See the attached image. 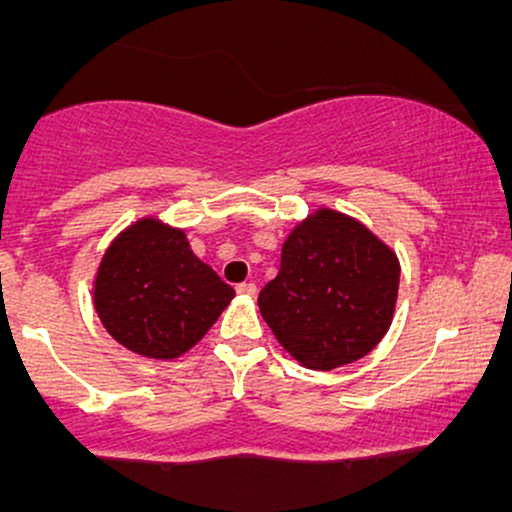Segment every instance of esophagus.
Returning a JSON list of instances; mask_svg holds the SVG:
<instances>
[{
  "label": "esophagus",
  "instance_id": "34e87169",
  "mask_svg": "<svg viewBox=\"0 0 512 512\" xmlns=\"http://www.w3.org/2000/svg\"><path fill=\"white\" fill-rule=\"evenodd\" d=\"M236 291L240 293V296H255L257 293V286L252 284V281H243V284L236 286Z\"/></svg>",
  "mask_w": 512,
  "mask_h": 512
}]
</instances>
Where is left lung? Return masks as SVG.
<instances>
[{"label": "left lung", "instance_id": "1", "mask_svg": "<svg viewBox=\"0 0 512 512\" xmlns=\"http://www.w3.org/2000/svg\"><path fill=\"white\" fill-rule=\"evenodd\" d=\"M399 260L363 223L317 209L281 248L279 274L257 305L279 344L305 368L354 363L390 330Z\"/></svg>", "mask_w": 512, "mask_h": 512}]
</instances>
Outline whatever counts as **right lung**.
I'll list each match as a JSON object with an SVG mask.
<instances>
[{
  "label": "right lung",
  "instance_id": "obj_1",
  "mask_svg": "<svg viewBox=\"0 0 512 512\" xmlns=\"http://www.w3.org/2000/svg\"><path fill=\"white\" fill-rule=\"evenodd\" d=\"M236 291L190 250L185 231L142 219L105 250L93 303L115 342L170 361L211 330Z\"/></svg>",
  "mask_w": 512,
  "mask_h": 512
}]
</instances>
